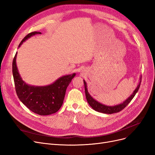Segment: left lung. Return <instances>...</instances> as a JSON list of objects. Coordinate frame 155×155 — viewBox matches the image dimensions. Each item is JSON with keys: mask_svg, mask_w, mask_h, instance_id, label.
<instances>
[{"mask_svg": "<svg viewBox=\"0 0 155 155\" xmlns=\"http://www.w3.org/2000/svg\"><path fill=\"white\" fill-rule=\"evenodd\" d=\"M140 82H141V76H140L139 81L138 82L137 87L135 89V90L134 91V92H132L131 95L127 99H125L124 101H123L122 103H121L118 104H116L114 106H107V105H105L104 104H102V103L98 102L97 100L94 99L90 95V94L88 92V90H87V83L84 80L85 97H86L87 101V102H88L89 104L92 107V108L93 110H94L96 111L103 113H106V114H112V113H118V112L120 111L121 110H122L125 107H126L128 104H129V103L131 101L132 99L134 98V97L135 96V95L139 89Z\"/></svg>", "mask_w": 155, "mask_h": 155, "instance_id": "left-lung-1", "label": "left lung"}]
</instances>
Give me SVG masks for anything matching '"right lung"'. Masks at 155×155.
<instances>
[{"instance_id": "obj_1", "label": "right lung", "mask_w": 155, "mask_h": 155, "mask_svg": "<svg viewBox=\"0 0 155 155\" xmlns=\"http://www.w3.org/2000/svg\"><path fill=\"white\" fill-rule=\"evenodd\" d=\"M37 34H41V32L30 33L20 42L18 48L26 40ZM16 57L17 52L12 61V75L19 99L30 110L39 115H49L57 112L63 104L67 87L76 73L62 76L48 85H31L23 81L20 75L16 64Z\"/></svg>"}]
</instances>
